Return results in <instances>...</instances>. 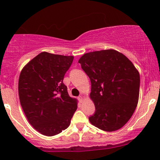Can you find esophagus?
Instances as JSON below:
<instances>
[{"label":"esophagus","instance_id":"esophagus-1","mask_svg":"<svg viewBox=\"0 0 160 160\" xmlns=\"http://www.w3.org/2000/svg\"><path fill=\"white\" fill-rule=\"evenodd\" d=\"M78 99L79 101H80V102H82V101H83L84 99V97L82 96V95H80V96L78 97Z\"/></svg>","mask_w":160,"mask_h":160}]
</instances>
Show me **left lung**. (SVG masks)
I'll use <instances>...</instances> for the list:
<instances>
[{
	"label": "left lung",
	"instance_id": "left-lung-1",
	"mask_svg": "<svg viewBox=\"0 0 160 160\" xmlns=\"http://www.w3.org/2000/svg\"><path fill=\"white\" fill-rule=\"evenodd\" d=\"M78 62L91 81L89 96L95 112L89 117V122L103 131L120 129L131 118L138 102V70L114 49L86 53Z\"/></svg>",
	"mask_w": 160,
	"mask_h": 160
}]
</instances>
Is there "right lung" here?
Instances as JSON below:
<instances>
[{
	"mask_svg": "<svg viewBox=\"0 0 160 160\" xmlns=\"http://www.w3.org/2000/svg\"><path fill=\"white\" fill-rule=\"evenodd\" d=\"M74 56L40 52L22 70L19 101L28 120L42 135L53 136L69 126L78 100L69 96L64 76Z\"/></svg>",
	"mask_w": 160,
	"mask_h": 160,
	"instance_id": "1",
	"label": "right lung"
}]
</instances>
